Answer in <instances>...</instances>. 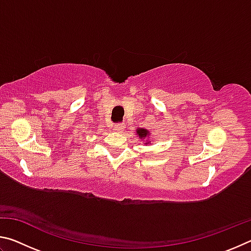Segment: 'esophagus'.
<instances>
[{
	"mask_svg": "<svg viewBox=\"0 0 251 251\" xmlns=\"http://www.w3.org/2000/svg\"><path fill=\"white\" fill-rule=\"evenodd\" d=\"M124 128H125L124 123H117V124H115V126H114V129L116 131H123Z\"/></svg>",
	"mask_w": 251,
	"mask_h": 251,
	"instance_id": "esophagus-1",
	"label": "esophagus"
}]
</instances>
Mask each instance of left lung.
I'll return each mask as SVG.
<instances>
[{"label": "left lung", "instance_id": "1", "mask_svg": "<svg viewBox=\"0 0 251 251\" xmlns=\"http://www.w3.org/2000/svg\"><path fill=\"white\" fill-rule=\"evenodd\" d=\"M137 134H138V136L141 138H146L147 136H148V131L146 129H144V128H138L137 129Z\"/></svg>", "mask_w": 251, "mask_h": 251}]
</instances>
